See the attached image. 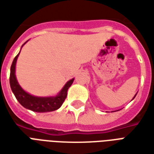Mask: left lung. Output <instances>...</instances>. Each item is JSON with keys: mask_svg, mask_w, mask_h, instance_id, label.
I'll list each match as a JSON object with an SVG mask.
<instances>
[{"mask_svg": "<svg viewBox=\"0 0 154 154\" xmlns=\"http://www.w3.org/2000/svg\"><path fill=\"white\" fill-rule=\"evenodd\" d=\"M136 95H137V94H135V96H134V98H133L132 100H134V97H136Z\"/></svg>", "mask_w": 154, "mask_h": 154, "instance_id": "obj_1", "label": "left lung"}]
</instances>
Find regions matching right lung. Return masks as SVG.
Listing matches in <instances>:
<instances>
[{
  "instance_id": "obj_1",
  "label": "right lung",
  "mask_w": 154,
  "mask_h": 154,
  "mask_svg": "<svg viewBox=\"0 0 154 154\" xmlns=\"http://www.w3.org/2000/svg\"><path fill=\"white\" fill-rule=\"evenodd\" d=\"M28 41H26L25 44L22 45L21 48ZM20 53L15 56L12 62L11 67V74H10V85H11L12 92L15 95V98L17 99L22 106L35 112H39V113L50 112V111H54V110L59 109L67 97V90L73 82L74 78L68 81L62 88V90L59 91V93L55 97H43L33 96L31 94L26 92L20 86L15 77V65H16V61H17Z\"/></svg>"
}]
</instances>
